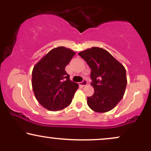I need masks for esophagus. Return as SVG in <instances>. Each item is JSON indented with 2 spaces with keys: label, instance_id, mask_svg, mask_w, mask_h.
Returning a JSON list of instances; mask_svg holds the SVG:
<instances>
[{
  "label": "esophagus",
  "instance_id": "esophagus-1",
  "mask_svg": "<svg viewBox=\"0 0 151 151\" xmlns=\"http://www.w3.org/2000/svg\"><path fill=\"white\" fill-rule=\"evenodd\" d=\"M86 84H87V81L86 80V79H84L82 81H81V82H79V85L82 86H86Z\"/></svg>",
  "mask_w": 151,
  "mask_h": 151
}]
</instances>
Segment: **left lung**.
Returning a JSON list of instances; mask_svg holds the SVG:
<instances>
[{
  "mask_svg": "<svg viewBox=\"0 0 151 151\" xmlns=\"http://www.w3.org/2000/svg\"><path fill=\"white\" fill-rule=\"evenodd\" d=\"M78 55L91 68V84L94 93L87 97L93 111L104 113L113 109L124 96L127 84L124 67L109 52L93 47Z\"/></svg>",
  "mask_w": 151,
  "mask_h": 151,
  "instance_id": "left-lung-1",
  "label": "left lung"
}]
</instances>
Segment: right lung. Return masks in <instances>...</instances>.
Returning a JSON list of instances; mask_svg holds the SVG:
<instances>
[{
	"label": "right lung",
	"mask_w": 151,
	"mask_h": 151,
	"mask_svg": "<svg viewBox=\"0 0 151 151\" xmlns=\"http://www.w3.org/2000/svg\"><path fill=\"white\" fill-rule=\"evenodd\" d=\"M74 55L70 49L58 47L50 50L35 65L32 89L38 102L47 110H62L72 101L78 84L70 80L65 67Z\"/></svg>",
	"instance_id": "1"
}]
</instances>
